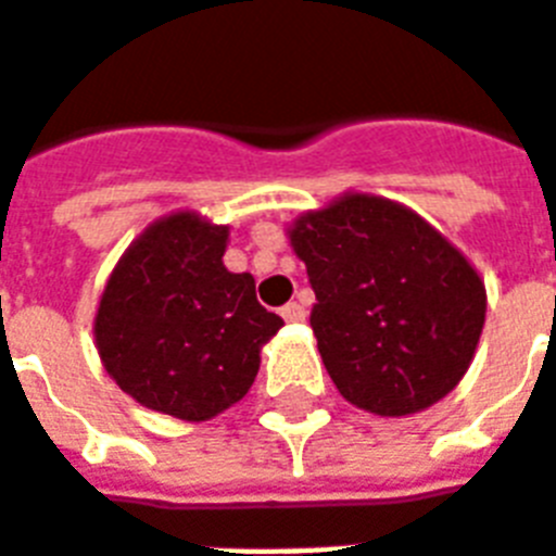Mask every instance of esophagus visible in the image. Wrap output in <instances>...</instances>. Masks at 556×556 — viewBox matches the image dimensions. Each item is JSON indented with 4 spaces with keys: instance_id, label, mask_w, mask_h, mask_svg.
<instances>
[{
    "instance_id": "34e87169",
    "label": "esophagus",
    "mask_w": 556,
    "mask_h": 556,
    "mask_svg": "<svg viewBox=\"0 0 556 556\" xmlns=\"http://www.w3.org/2000/svg\"><path fill=\"white\" fill-rule=\"evenodd\" d=\"M281 316H283V323H304L307 311H304V304L290 302V304H283V307H281Z\"/></svg>"
}]
</instances>
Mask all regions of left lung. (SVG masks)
I'll return each mask as SVG.
<instances>
[{
	"instance_id": "8db88e82",
	"label": "left lung",
	"mask_w": 556,
	"mask_h": 556,
	"mask_svg": "<svg viewBox=\"0 0 556 556\" xmlns=\"http://www.w3.org/2000/svg\"><path fill=\"white\" fill-rule=\"evenodd\" d=\"M316 304L311 328L345 402L378 416L425 410L460 383L486 290L421 216L378 195H342L290 228Z\"/></svg>"
}]
</instances>
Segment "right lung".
<instances>
[{"label": "right lung", "instance_id": "right-lung-1", "mask_svg": "<svg viewBox=\"0 0 556 556\" xmlns=\"http://www.w3.org/2000/svg\"><path fill=\"white\" fill-rule=\"evenodd\" d=\"M228 228L173 214L116 263L96 313V345L119 390L175 419L204 421L243 399L261 345L281 328L254 278L225 269Z\"/></svg>", "mask_w": 556, "mask_h": 556}]
</instances>
